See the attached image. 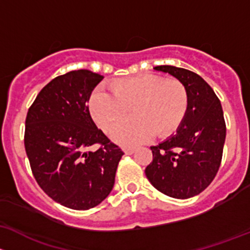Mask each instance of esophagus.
Masks as SVG:
<instances>
[{
	"mask_svg": "<svg viewBox=\"0 0 250 250\" xmlns=\"http://www.w3.org/2000/svg\"><path fill=\"white\" fill-rule=\"evenodd\" d=\"M135 146H123V151H124L126 155H131V154L135 153Z\"/></svg>",
	"mask_w": 250,
	"mask_h": 250,
	"instance_id": "obj_1",
	"label": "esophagus"
}]
</instances>
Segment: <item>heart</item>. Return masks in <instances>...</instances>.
Returning a JSON list of instances; mask_svg holds the SVG:
<instances>
[{
    "instance_id": "1",
    "label": "heart",
    "mask_w": 250,
    "mask_h": 250,
    "mask_svg": "<svg viewBox=\"0 0 250 250\" xmlns=\"http://www.w3.org/2000/svg\"><path fill=\"white\" fill-rule=\"evenodd\" d=\"M110 92L92 91L89 112L106 133L127 115L129 107L135 117L115 128L113 138L122 144H138L156 137L173 135L183 124L189 108L187 86L176 78L165 79L158 74H141L114 79L108 84Z\"/></svg>"
}]
</instances>
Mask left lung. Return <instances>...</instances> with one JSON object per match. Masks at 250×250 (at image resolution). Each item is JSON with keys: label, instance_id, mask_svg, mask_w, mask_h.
<instances>
[{"label": "left lung", "instance_id": "obj_1", "mask_svg": "<svg viewBox=\"0 0 250 250\" xmlns=\"http://www.w3.org/2000/svg\"><path fill=\"white\" fill-rule=\"evenodd\" d=\"M187 86L189 108L172 136L150 146L153 161L146 176L155 189L174 199H189L202 192L215 178L223 158L226 124L221 104L202 77L189 69L156 66Z\"/></svg>", "mask_w": 250, "mask_h": 250}]
</instances>
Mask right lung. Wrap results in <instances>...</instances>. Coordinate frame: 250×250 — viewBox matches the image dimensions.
<instances>
[{"instance_id":"1","label":"right lung","mask_w":250,"mask_h":250,"mask_svg":"<svg viewBox=\"0 0 250 250\" xmlns=\"http://www.w3.org/2000/svg\"><path fill=\"white\" fill-rule=\"evenodd\" d=\"M104 79L87 69L54 78L31 104L24 144L31 171L54 201L85 210L112 191L124 151L95 125L87 101ZM96 145V151H90Z\"/></svg>"}]
</instances>
